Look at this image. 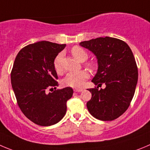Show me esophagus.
Instances as JSON below:
<instances>
[{
	"mask_svg": "<svg viewBox=\"0 0 150 150\" xmlns=\"http://www.w3.org/2000/svg\"><path fill=\"white\" fill-rule=\"evenodd\" d=\"M83 90V89H81V88H80V89H74V91H75V92H82Z\"/></svg>",
	"mask_w": 150,
	"mask_h": 150,
	"instance_id": "esophagus-1",
	"label": "esophagus"
}]
</instances>
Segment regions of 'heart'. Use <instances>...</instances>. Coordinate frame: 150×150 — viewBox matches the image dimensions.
<instances>
[{
	"label": "heart",
	"mask_w": 150,
	"mask_h": 150,
	"mask_svg": "<svg viewBox=\"0 0 150 150\" xmlns=\"http://www.w3.org/2000/svg\"><path fill=\"white\" fill-rule=\"evenodd\" d=\"M71 53L74 58L80 62L86 61L88 58V53L82 47L75 46L71 50ZM62 54H58L56 56L54 61V68L58 73L62 72V66H61ZM86 65L90 68L94 67V63L89 62ZM89 75L87 71L81 70L78 72H69L65 78L62 80V83L64 86H70L72 88H81L83 86L85 81L89 78Z\"/></svg>",
	"instance_id": "heart-1"
}]
</instances>
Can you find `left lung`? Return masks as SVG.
<instances>
[{"label": "left lung", "instance_id": "1", "mask_svg": "<svg viewBox=\"0 0 150 150\" xmlns=\"http://www.w3.org/2000/svg\"><path fill=\"white\" fill-rule=\"evenodd\" d=\"M98 59V71L92 82L98 86L86 103L89 113L100 121H113L124 114L135 94L138 72L133 53L127 43L115 38H97L80 43Z\"/></svg>", "mask_w": 150, "mask_h": 150}]
</instances>
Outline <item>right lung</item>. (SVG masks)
Masks as SVG:
<instances>
[{"label": "right lung", "mask_w": 150, "mask_h": 150, "mask_svg": "<svg viewBox=\"0 0 150 150\" xmlns=\"http://www.w3.org/2000/svg\"><path fill=\"white\" fill-rule=\"evenodd\" d=\"M65 47L43 40L23 47L15 58L11 72L12 89L22 112L38 125L59 122L67 112V101L73 94L71 87L56 89L58 83L54 61ZM49 88L53 92L48 93Z\"/></svg>", "instance_id": "right-lung-1"}]
</instances>
